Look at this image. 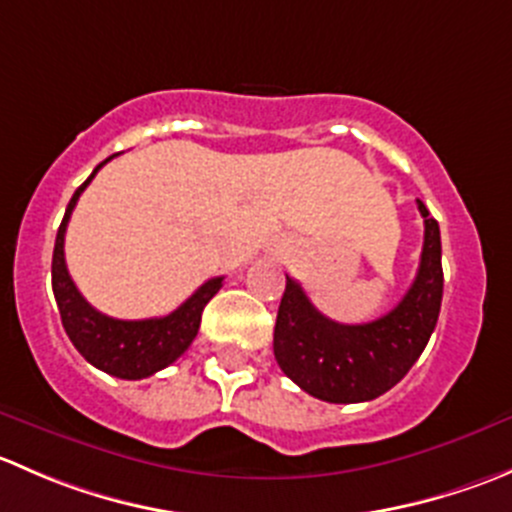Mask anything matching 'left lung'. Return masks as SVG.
Masks as SVG:
<instances>
[{
	"mask_svg": "<svg viewBox=\"0 0 512 512\" xmlns=\"http://www.w3.org/2000/svg\"><path fill=\"white\" fill-rule=\"evenodd\" d=\"M423 250L414 285L384 317L339 324L324 317L302 285L287 277L277 309L275 359L289 379L314 399L359 404L399 384L426 349L443 297L441 230L421 200Z\"/></svg>",
	"mask_w": 512,
	"mask_h": 512,
	"instance_id": "obj_1",
	"label": "left lung"
}]
</instances>
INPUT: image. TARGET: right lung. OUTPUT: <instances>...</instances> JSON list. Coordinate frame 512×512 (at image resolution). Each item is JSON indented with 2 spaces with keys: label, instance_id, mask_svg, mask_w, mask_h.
<instances>
[{
  "label": "right lung",
  "instance_id": "right-lung-1",
  "mask_svg": "<svg viewBox=\"0 0 512 512\" xmlns=\"http://www.w3.org/2000/svg\"><path fill=\"white\" fill-rule=\"evenodd\" d=\"M111 158L98 163L94 173L86 178L84 185H79L74 198L69 200V208H66L64 220H61L59 232H56L54 257H51V287H54L56 304H59L61 324H64L66 334H69L71 344L79 349V354L89 364H94L96 369L106 371V374L136 381L153 376L156 371L173 364L193 344L195 334L200 329V317H203L205 304L223 287V277H213L203 287L195 289L175 312L165 314V317L138 319V322L106 317V314L98 312L81 297L69 270H66V225H69L79 195L84 193L86 185L94 180V175Z\"/></svg>",
  "mask_w": 512,
  "mask_h": 512
}]
</instances>
